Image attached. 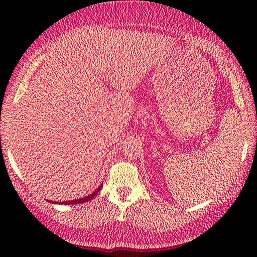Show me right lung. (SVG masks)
Here are the masks:
<instances>
[{"label": "right lung", "instance_id": "add662e5", "mask_svg": "<svg viewBox=\"0 0 257 257\" xmlns=\"http://www.w3.org/2000/svg\"><path fill=\"white\" fill-rule=\"evenodd\" d=\"M101 190V186H99L98 188H96L95 191H94L93 193L91 194H89V196H87V197H84V198H79V199H73V200H67V202H60V203H63V204H78V203H85V202H88V200H90V199H93L94 197L96 196V194H98V192L99 191ZM53 203V202H52ZM54 203H58V202H54Z\"/></svg>", "mask_w": 257, "mask_h": 257}]
</instances>
